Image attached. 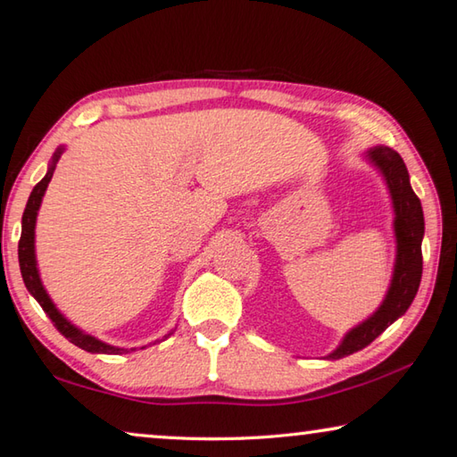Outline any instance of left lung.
Returning a JSON list of instances; mask_svg holds the SVG:
<instances>
[{
  "instance_id": "1",
  "label": "left lung",
  "mask_w": 457,
  "mask_h": 457,
  "mask_svg": "<svg viewBox=\"0 0 457 457\" xmlns=\"http://www.w3.org/2000/svg\"><path fill=\"white\" fill-rule=\"evenodd\" d=\"M369 158L380 168L390 187L392 204H395L396 220L395 231L398 241V255L395 265V277L386 299L374 315L362 325L353 328L345 337L341 346L328 354V359L362 351L374 338L382 335L398 317L404 315L420 287L422 279V237H424V212L420 198L410 186V176L404 160L396 150L388 146H377L369 150Z\"/></svg>"
}]
</instances>
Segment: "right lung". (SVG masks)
<instances>
[{
    "label": "right lung",
    "instance_id": "right-lung-1",
    "mask_svg": "<svg viewBox=\"0 0 457 457\" xmlns=\"http://www.w3.org/2000/svg\"><path fill=\"white\" fill-rule=\"evenodd\" d=\"M62 154V148H59L55 152V156H53V164L49 168V172L45 174L43 180L33 187V192L29 195V200H27L25 205V212H23V218H21V237H20V249H17V253H20V270H21V277H23V283L27 291H29L35 299H37L39 305L43 307V311L47 312L49 319L53 320V325L59 330V333L67 338L69 343L77 345L79 348H83L87 353H101V354H119L122 353L124 348H116L106 345L103 341H98V338L91 337L83 333V330H79L77 327H73L69 323V320L61 315V312L53 305L47 291L43 289L41 279H39V273H37V265H35V245H33V239H35V220H37V210L41 205V198L45 190H47V184L51 182V176H53V170H55V162L59 160V156Z\"/></svg>",
    "mask_w": 457,
    "mask_h": 457
}]
</instances>
